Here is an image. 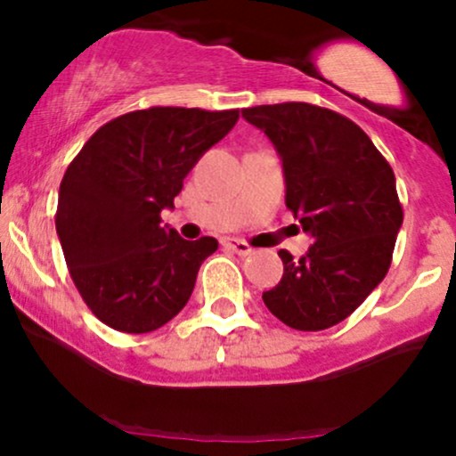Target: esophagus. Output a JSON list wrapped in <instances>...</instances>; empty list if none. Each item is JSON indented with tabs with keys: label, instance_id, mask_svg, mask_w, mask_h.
Segmentation results:
<instances>
[{
	"label": "esophagus",
	"instance_id": "34e87169",
	"mask_svg": "<svg viewBox=\"0 0 456 456\" xmlns=\"http://www.w3.org/2000/svg\"><path fill=\"white\" fill-rule=\"evenodd\" d=\"M224 246H227L229 250H233L235 255H250L253 253V248H250L248 244L244 242V240H238V238H229V240H224Z\"/></svg>",
	"mask_w": 456,
	"mask_h": 456
}]
</instances>
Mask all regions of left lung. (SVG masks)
Returning <instances> with one entry per match:
<instances>
[{
	"label": "left lung",
	"mask_w": 456,
	"mask_h": 456,
	"mask_svg": "<svg viewBox=\"0 0 456 456\" xmlns=\"http://www.w3.org/2000/svg\"><path fill=\"white\" fill-rule=\"evenodd\" d=\"M242 118L279 151L285 203L313 238L300 259L279 250L282 279L264 291L265 306L296 330L337 326L390 268L403 224L395 174L369 134L330 109L261 104Z\"/></svg>",
	"instance_id": "left-lung-1"
}]
</instances>
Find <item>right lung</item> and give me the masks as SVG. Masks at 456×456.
Returning a JSON list of instances; mask_svg holds the SVG:
<instances>
[{
  "label": "right lung",
  "mask_w": 456,
  "mask_h": 456,
  "mask_svg": "<svg viewBox=\"0 0 456 456\" xmlns=\"http://www.w3.org/2000/svg\"><path fill=\"white\" fill-rule=\"evenodd\" d=\"M238 118L184 107L119 115L68 165L55 229L78 294L109 328L151 332L186 306L218 242L180 238L160 212L174 210L188 171Z\"/></svg>",
  "instance_id": "add662e5"
}]
</instances>
